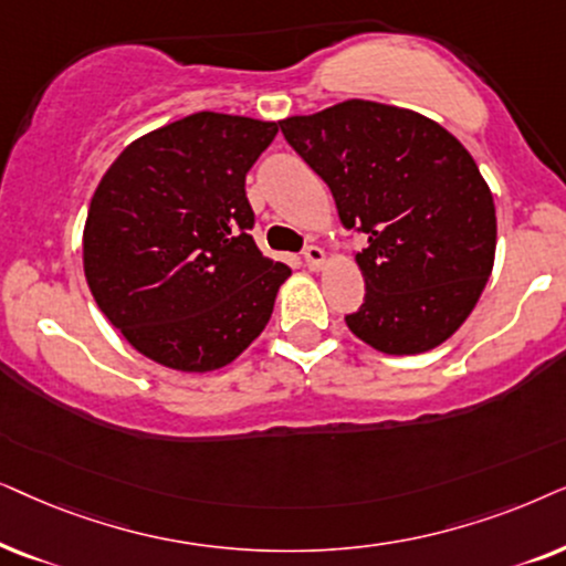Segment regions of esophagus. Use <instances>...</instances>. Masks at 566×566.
<instances>
[{
  "label": "esophagus",
  "instance_id": "34e87169",
  "mask_svg": "<svg viewBox=\"0 0 566 566\" xmlns=\"http://www.w3.org/2000/svg\"><path fill=\"white\" fill-rule=\"evenodd\" d=\"M305 263H307V269H311V271H321L323 266H326V253H323L318 245H307L305 248Z\"/></svg>",
  "mask_w": 566,
  "mask_h": 566
}]
</instances>
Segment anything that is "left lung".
Returning <instances> with one entry per match:
<instances>
[{
  "mask_svg": "<svg viewBox=\"0 0 566 566\" xmlns=\"http://www.w3.org/2000/svg\"><path fill=\"white\" fill-rule=\"evenodd\" d=\"M359 228L365 303L346 326L382 354H421L463 326L494 266L496 212L469 149L417 111L336 103L279 120Z\"/></svg>",
  "mask_w": 566,
  "mask_h": 566,
  "instance_id": "1",
  "label": "left lung"
}]
</instances>
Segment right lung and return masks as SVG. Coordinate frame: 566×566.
<instances>
[{
  "label": "right lung",
  "instance_id": "1",
  "mask_svg": "<svg viewBox=\"0 0 566 566\" xmlns=\"http://www.w3.org/2000/svg\"><path fill=\"white\" fill-rule=\"evenodd\" d=\"M276 120L201 111L134 139L97 184L82 266L111 326L178 373L235 361L274 313L287 263L251 238L245 172Z\"/></svg>",
  "mask_w": 566,
  "mask_h": 566
}]
</instances>
